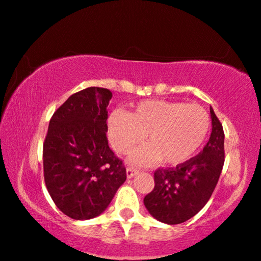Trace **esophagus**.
I'll return each mask as SVG.
<instances>
[{
    "label": "esophagus",
    "instance_id": "obj_1",
    "mask_svg": "<svg viewBox=\"0 0 261 261\" xmlns=\"http://www.w3.org/2000/svg\"><path fill=\"white\" fill-rule=\"evenodd\" d=\"M126 172H127V177L128 178H132L134 175L138 174V170H137V169H134L133 167H128Z\"/></svg>",
    "mask_w": 261,
    "mask_h": 261
}]
</instances>
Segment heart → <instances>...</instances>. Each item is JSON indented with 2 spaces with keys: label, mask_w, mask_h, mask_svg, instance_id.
<instances>
[{
  "label": "heart",
  "mask_w": 261,
  "mask_h": 261,
  "mask_svg": "<svg viewBox=\"0 0 261 261\" xmlns=\"http://www.w3.org/2000/svg\"><path fill=\"white\" fill-rule=\"evenodd\" d=\"M210 115L198 104L184 101L148 99L123 113L115 110L107 122L108 137L114 150L127 154L144 140L148 146L132 154L138 164L161 161L167 165H178L197 153L210 130Z\"/></svg>",
  "instance_id": "obj_1"
}]
</instances>
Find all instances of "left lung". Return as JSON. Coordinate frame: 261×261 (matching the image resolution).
Returning a JSON list of instances; mask_svg holds the SVG:
<instances>
[{"mask_svg": "<svg viewBox=\"0 0 261 261\" xmlns=\"http://www.w3.org/2000/svg\"><path fill=\"white\" fill-rule=\"evenodd\" d=\"M212 132L204 150L175 168L154 171V188L144 198L148 212L160 222L180 224L195 216L210 200L224 165V132L210 108Z\"/></svg>", "mask_w": 261, "mask_h": 261, "instance_id": "obj_1", "label": "left lung"}]
</instances>
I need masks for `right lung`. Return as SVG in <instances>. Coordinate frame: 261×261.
<instances>
[{"instance_id": "right-lung-1", "label": "right lung", "mask_w": 261, "mask_h": 261, "mask_svg": "<svg viewBox=\"0 0 261 261\" xmlns=\"http://www.w3.org/2000/svg\"><path fill=\"white\" fill-rule=\"evenodd\" d=\"M111 97L101 87L72 94L54 113L43 144L46 189L60 211L76 221L99 216L127 178L108 144Z\"/></svg>"}]
</instances>
